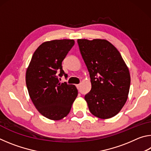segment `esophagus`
I'll return each mask as SVG.
<instances>
[{
    "mask_svg": "<svg viewBox=\"0 0 151 151\" xmlns=\"http://www.w3.org/2000/svg\"><path fill=\"white\" fill-rule=\"evenodd\" d=\"M76 88H77L78 89H79V88H80L81 85H76Z\"/></svg>",
    "mask_w": 151,
    "mask_h": 151,
    "instance_id": "34e87169",
    "label": "esophagus"
}]
</instances>
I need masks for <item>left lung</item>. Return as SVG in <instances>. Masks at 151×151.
I'll return each mask as SVG.
<instances>
[{
    "instance_id": "left-lung-1",
    "label": "left lung",
    "mask_w": 151,
    "mask_h": 151,
    "mask_svg": "<svg viewBox=\"0 0 151 151\" xmlns=\"http://www.w3.org/2000/svg\"><path fill=\"white\" fill-rule=\"evenodd\" d=\"M89 72L91 90L85 96L89 111L98 118L109 119L121 111L127 100L131 76L119 51L104 39H78Z\"/></svg>"
}]
</instances>
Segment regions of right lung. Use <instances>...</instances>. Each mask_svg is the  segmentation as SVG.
<instances>
[{"mask_svg": "<svg viewBox=\"0 0 151 151\" xmlns=\"http://www.w3.org/2000/svg\"><path fill=\"white\" fill-rule=\"evenodd\" d=\"M74 45L71 39L53 40L40 45L33 54L26 72V84L36 109L46 118L58 121L68 115L78 94L74 85L60 83L67 75L62 62Z\"/></svg>", "mask_w": 151, "mask_h": 151, "instance_id": "add662e5", "label": "right lung"}]
</instances>
